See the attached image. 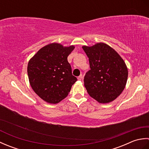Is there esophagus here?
<instances>
[{"label": "esophagus", "mask_w": 149, "mask_h": 149, "mask_svg": "<svg viewBox=\"0 0 149 149\" xmlns=\"http://www.w3.org/2000/svg\"><path fill=\"white\" fill-rule=\"evenodd\" d=\"M82 78H83V76H82V75H80L79 76V77H77V79H78V80H79V81H81V80L82 79Z\"/></svg>", "instance_id": "1"}]
</instances>
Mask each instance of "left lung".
Wrapping results in <instances>:
<instances>
[{
	"instance_id": "1",
	"label": "left lung",
	"mask_w": 149,
	"mask_h": 149,
	"mask_svg": "<svg viewBox=\"0 0 149 149\" xmlns=\"http://www.w3.org/2000/svg\"><path fill=\"white\" fill-rule=\"evenodd\" d=\"M82 47L90 62V70L84 78L88 94L101 104L112 102L122 93L127 83L128 70L124 61L104 43Z\"/></svg>"
}]
</instances>
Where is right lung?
<instances>
[{
    "mask_svg": "<svg viewBox=\"0 0 149 149\" xmlns=\"http://www.w3.org/2000/svg\"><path fill=\"white\" fill-rule=\"evenodd\" d=\"M74 48V45L63 47L58 43H50L40 49L28 63L31 86L45 102L59 103L67 97L77 81L67 59Z\"/></svg>",
    "mask_w": 149,
    "mask_h": 149,
    "instance_id": "obj_1",
    "label": "right lung"
}]
</instances>
